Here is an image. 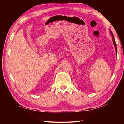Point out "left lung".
<instances>
[{
  "mask_svg": "<svg viewBox=\"0 0 124 124\" xmlns=\"http://www.w3.org/2000/svg\"><path fill=\"white\" fill-rule=\"evenodd\" d=\"M110 32L111 34H112V40L113 42V44H114V45L115 46V52H116V55L117 54V47H116V43H115V39H114V35L113 34V33L112 32V31L110 30Z\"/></svg>",
  "mask_w": 124,
  "mask_h": 124,
  "instance_id": "left-lung-1",
  "label": "left lung"
}]
</instances>
